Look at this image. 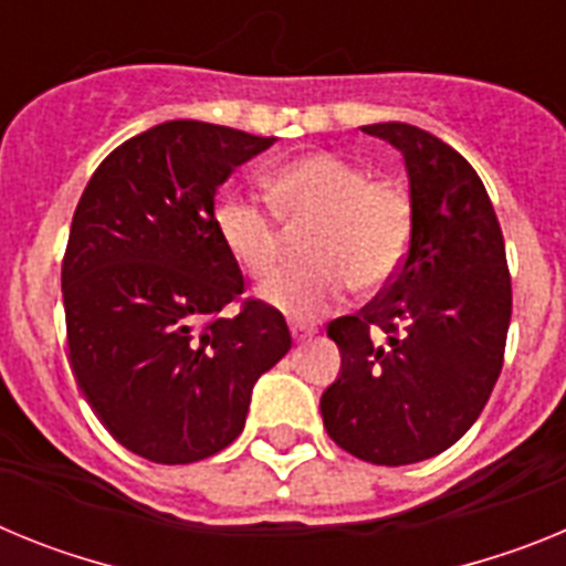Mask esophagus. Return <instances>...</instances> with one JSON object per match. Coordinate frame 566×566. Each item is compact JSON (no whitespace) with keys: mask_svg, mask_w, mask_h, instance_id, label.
<instances>
[{"mask_svg":"<svg viewBox=\"0 0 566 566\" xmlns=\"http://www.w3.org/2000/svg\"><path fill=\"white\" fill-rule=\"evenodd\" d=\"M292 337L297 339V343H308V339L314 337V332H306V328L300 326H292Z\"/></svg>","mask_w":566,"mask_h":566,"instance_id":"obj_1","label":"esophagus"}]
</instances>
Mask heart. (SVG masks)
<instances>
[{"label": "heart", "mask_w": 566, "mask_h": 566, "mask_svg": "<svg viewBox=\"0 0 566 566\" xmlns=\"http://www.w3.org/2000/svg\"><path fill=\"white\" fill-rule=\"evenodd\" d=\"M274 212L240 192L214 203L221 247L252 280L272 277L283 258V227H308L306 258L314 266L289 269L263 297L289 317L312 319L345 297L348 286L379 289L402 269L413 238L408 189L371 178L363 164L337 153H308L266 178Z\"/></svg>", "instance_id": "heart-1"}]
</instances>
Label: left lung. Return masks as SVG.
I'll return each instance as SVG.
<instances>
[{
    "label": "left lung",
    "mask_w": 566,
    "mask_h": 566,
    "mask_svg": "<svg viewBox=\"0 0 566 566\" xmlns=\"http://www.w3.org/2000/svg\"><path fill=\"white\" fill-rule=\"evenodd\" d=\"M363 133L402 153L413 201L405 263L357 314L328 323L339 377L319 399L328 437L371 464H413L468 433L502 374L510 269L476 169L411 124Z\"/></svg>",
    "instance_id": "obj_1"
}]
</instances>
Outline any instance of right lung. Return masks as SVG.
Returning <instances> with one entry per match:
<instances>
[{"label":"right lung","instance_id":"right-lung-1","mask_svg":"<svg viewBox=\"0 0 566 566\" xmlns=\"http://www.w3.org/2000/svg\"><path fill=\"white\" fill-rule=\"evenodd\" d=\"M274 138L167 122L98 164L62 260L67 357L109 437L135 457L189 464L240 437L252 388L292 348L286 319L243 300L214 232V195ZM238 302V315L220 312Z\"/></svg>","mask_w":566,"mask_h":566}]
</instances>
